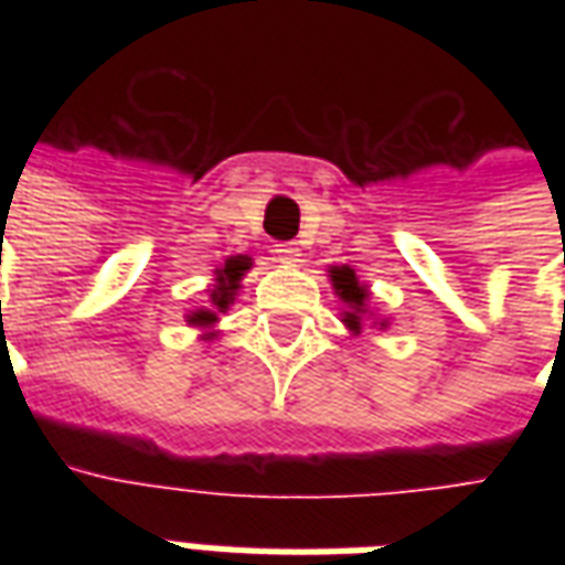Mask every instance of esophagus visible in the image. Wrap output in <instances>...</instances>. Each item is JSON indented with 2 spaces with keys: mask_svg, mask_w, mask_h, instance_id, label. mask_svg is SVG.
<instances>
[{
  "mask_svg": "<svg viewBox=\"0 0 565 565\" xmlns=\"http://www.w3.org/2000/svg\"><path fill=\"white\" fill-rule=\"evenodd\" d=\"M275 255L281 257L284 264H299L301 248L299 243H278V246H275Z\"/></svg>",
  "mask_w": 565,
  "mask_h": 565,
  "instance_id": "esophagus-1",
  "label": "esophagus"
}]
</instances>
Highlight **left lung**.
Returning <instances> with one entry per match:
<instances>
[{
	"instance_id": "8db88e82",
	"label": "left lung",
	"mask_w": 565,
	"mask_h": 565,
	"mask_svg": "<svg viewBox=\"0 0 565 565\" xmlns=\"http://www.w3.org/2000/svg\"><path fill=\"white\" fill-rule=\"evenodd\" d=\"M331 281H334V290L340 292V299L349 301V308H352L345 310L343 322L352 328V331H361V317L366 313V299H370V292H366V287L358 284V278H354V273L349 266H337V269H331Z\"/></svg>"
}]
</instances>
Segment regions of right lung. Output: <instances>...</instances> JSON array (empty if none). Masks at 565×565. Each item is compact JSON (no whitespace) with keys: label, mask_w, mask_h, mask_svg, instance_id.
<instances>
[{"label":"right lung","mask_w":565,"mask_h":565,"mask_svg":"<svg viewBox=\"0 0 565 565\" xmlns=\"http://www.w3.org/2000/svg\"><path fill=\"white\" fill-rule=\"evenodd\" d=\"M246 269H248V257H228V260H225V266L220 269V278H216L220 287L213 290V305H216V308L220 310L228 308L231 296H234V290L239 287L237 284L239 275L246 273ZM213 319H216L213 310H195L193 317H190V322H193V326H207V322H213Z\"/></svg>","instance_id":"1"}]
</instances>
